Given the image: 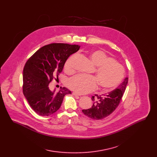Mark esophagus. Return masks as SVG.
<instances>
[{"label": "esophagus", "mask_w": 157, "mask_h": 157, "mask_svg": "<svg viewBox=\"0 0 157 157\" xmlns=\"http://www.w3.org/2000/svg\"><path fill=\"white\" fill-rule=\"evenodd\" d=\"M73 94L74 96H81L80 94H78V93H76V92H73Z\"/></svg>", "instance_id": "1"}]
</instances>
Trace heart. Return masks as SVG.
Segmentation results:
<instances>
[{"mask_svg":"<svg viewBox=\"0 0 157 157\" xmlns=\"http://www.w3.org/2000/svg\"><path fill=\"white\" fill-rule=\"evenodd\" d=\"M77 55H73L64 64V70L73 71V63ZM89 58L97 66L96 77L86 75H77L67 81V84L76 93L83 94L91 93L97 89L98 84L101 89L109 91L116 87L124 76L123 66L109 57L102 50H94L89 53Z\"/></svg>","mask_w":157,"mask_h":157,"instance_id":"heart-1","label":"heart"}]
</instances>
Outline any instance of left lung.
Returning a JSON list of instances; mask_svg holds the SVG:
<instances>
[{"instance_id": "obj_1", "label": "left lung", "mask_w": 157, "mask_h": 157, "mask_svg": "<svg viewBox=\"0 0 157 157\" xmlns=\"http://www.w3.org/2000/svg\"><path fill=\"white\" fill-rule=\"evenodd\" d=\"M128 78L114 90L102 95L95 94L92 97L93 104L87 109L82 110L84 115L94 120H101L111 114L119 105L125 91Z\"/></svg>"}]
</instances>
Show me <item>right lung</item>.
<instances>
[{
    "label": "right lung",
    "instance_id": "1",
    "mask_svg": "<svg viewBox=\"0 0 157 157\" xmlns=\"http://www.w3.org/2000/svg\"><path fill=\"white\" fill-rule=\"evenodd\" d=\"M79 48L78 44L51 43L40 48L27 61L23 71V93L38 115H52L61 107L64 96L71 94L64 87L55 93L48 84L61 73L68 57Z\"/></svg>",
    "mask_w": 157,
    "mask_h": 157
}]
</instances>
